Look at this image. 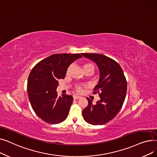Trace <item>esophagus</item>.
Wrapping results in <instances>:
<instances>
[{
  "label": "esophagus",
  "instance_id": "34e87169",
  "mask_svg": "<svg viewBox=\"0 0 157 157\" xmlns=\"http://www.w3.org/2000/svg\"><path fill=\"white\" fill-rule=\"evenodd\" d=\"M73 98H74V99L76 100V99H79V98H81V96H78V95H74V96H73Z\"/></svg>",
  "mask_w": 157,
  "mask_h": 157
}]
</instances>
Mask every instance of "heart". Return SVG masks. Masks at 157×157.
Masks as SVG:
<instances>
[{"label": "heart", "instance_id": "heart-1", "mask_svg": "<svg viewBox=\"0 0 157 157\" xmlns=\"http://www.w3.org/2000/svg\"><path fill=\"white\" fill-rule=\"evenodd\" d=\"M72 68H73V64L69 65V66L67 67V74H69L71 73V72L72 70ZM83 69L85 72H87L88 71H92L94 72V66L91 63H85L83 65ZM76 90L78 92H82V90H83V87H82L81 85H77L76 86Z\"/></svg>", "mask_w": 157, "mask_h": 157}]
</instances>
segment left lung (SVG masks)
<instances>
[{
    "mask_svg": "<svg viewBox=\"0 0 157 157\" xmlns=\"http://www.w3.org/2000/svg\"><path fill=\"white\" fill-rule=\"evenodd\" d=\"M95 62L100 71V78L94 89L101 97L96 104L86 98L88 105L83 110V117L90 124L104 125L113 120L124 102L127 83L124 73L117 62L101 54L81 53Z\"/></svg>",
    "mask_w": 157,
    "mask_h": 157,
    "instance_id": "obj_1",
    "label": "left lung"
}]
</instances>
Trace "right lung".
I'll return each mask as SVG.
<instances>
[{"label":"right lung","instance_id":"obj_1","mask_svg":"<svg viewBox=\"0 0 157 157\" xmlns=\"http://www.w3.org/2000/svg\"><path fill=\"white\" fill-rule=\"evenodd\" d=\"M80 54H54L38 62L32 69L27 82V93L32 108L44 121L57 124L67 118L73 101L72 95L58 97L59 79H63L69 65Z\"/></svg>","mask_w":157,"mask_h":157}]
</instances>
